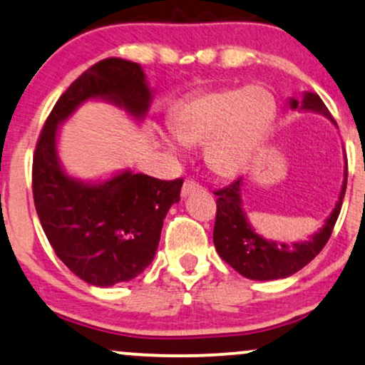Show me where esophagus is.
Wrapping results in <instances>:
<instances>
[{"instance_id": "obj_1", "label": "esophagus", "mask_w": 365, "mask_h": 365, "mask_svg": "<svg viewBox=\"0 0 365 365\" xmlns=\"http://www.w3.org/2000/svg\"><path fill=\"white\" fill-rule=\"evenodd\" d=\"M200 185L199 183H195V182H192V180H187L185 183H183V187H182V197H188L190 194H194V192H197V190H200Z\"/></svg>"}]
</instances>
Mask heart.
I'll list each match as a JSON object with an SVG mask.
<instances>
[{
    "mask_svg": "<svg viewBox=\"0 0 365 365\" xmlns=\"http://www.w3.org/2000/svg\"><path fill=\"white\" fill-rule=\"evenodd\" d=\"M277 103L265 86L222 88L197 95L175 108L170 124L180 143L204 144L205 163L221 177H236L257 158L270 127ZM160 143L177 153L175 140L161 135Z\"/></svg>",
    "mask_w": 365,
    "mask_h": 365,
    "instance_id": "1",
    "label": "heart"
}]
</instances>
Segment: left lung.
Masks as SVG:
<instances>
[{
	"mask_svg": "<svg viewBox=\"0 0 365 365\" xmlns=\"http://www.w3.org/2000/svg\"><path fill=\"white\" fill-rule=\"evenodd\" d=\"M291 110L314 112L327 117L336 125L327 105L316 93L304 91L301 98H289ZM346 163V160H345ZM346 188V165L344 171L340 195L330 216L324 219V225L313 232L308 240L284 243L263 238L250 225L247 212L243 209L241 190L243 178L232 182L230 187L214 192L217 195V214L214 225V247L219 257L235 269L243 277L252 280H275L291 277L299 272L322 252L327 241L330 240L333 227L340 214L341 202Z\"/></svg>",
	"mask_w": 365,
	"mask_h": 365,
	"instance_id": "1",
	"label": "left lung"
}]
</instances>
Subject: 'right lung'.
Returning a JSON list of instances; mask_svg holds the SVG:
<instances>
[{
    "instance_id": "right-lung-1",
    "label": "right lung",
    "mask_w": 365,
    "mask_h": 365,
    "mask_svg": "<svg viewBox=\"0 0 365 365\" xmlns=\"http://www.w3.org/2000/svg\"><path fill=\"white\" fill-rule=\"evenodd\" d=\"M107 102L143 122L153 90L138 63L103 59L61 95L34 155L37 216L57 257L74 275L110 287L143 274L155 260L161 227L180 200L183 180L165 182L122 170L103 180L73 177L61 163L59 129L83 103Z\"/></svg>"
}]
</instances>
